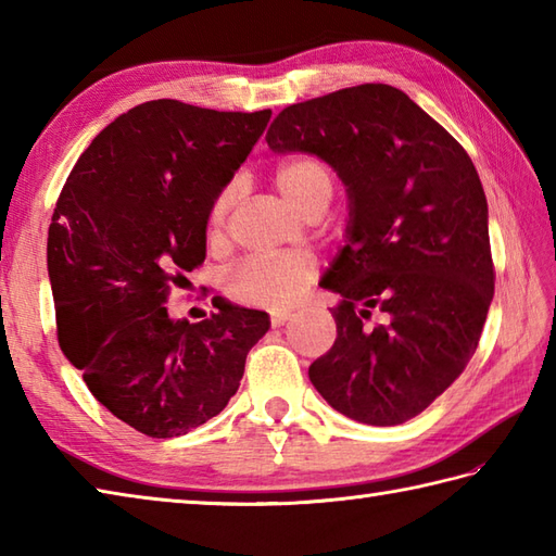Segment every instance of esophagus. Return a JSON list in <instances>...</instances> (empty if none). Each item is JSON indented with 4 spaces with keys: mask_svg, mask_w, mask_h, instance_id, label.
Here are the masks:
<instances>
[{
    "mask_svg": "<svg viewBox=\"0 0 556 556\" xmlns=\"http://www.w3.org/2000/svg\"><path fill=\"white\" fill-rule=\"evenodd\" d=\"M293 317V313L291 311H271L269 313V320H271V327H281V325H287L289 320Z\"/></svg>",
    "mask_w": 556,
    "mask_h": 556,
    "instance_id": "obj_1",
    "label": "esophagus"
}]
</instances>
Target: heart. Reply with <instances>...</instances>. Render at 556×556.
Segmentation results:
<instances>
[{"label": "heart", "mask_w": 556, "mask_h": 556, "mask_svg": "<svg viewBox=\"0 0 556 556\" xmlns=\"http://www.w3.org/2000/svg\"><path fill=\"white\" fill-rule=\"evenodd\" d=\"M275 186L281 198L303 217L325 212L332 200V172L317 157H289L277 164ZM236 186H227L215 198L207 215L210 236H219L233 205ZM315 277V260L303 253L251 255L229 269L227 293L245 305H281L308 287Z\"/></svg>", "instance_id": "heart-1"}]
</instances>
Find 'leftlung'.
Wrapping results in <instances>:
<instances>
[{"label": "left lung", "mask_w": 556, "mask_h": 556, "mask_svg": "<svg viewBox=\"0 0 556 556\" xmlns=\"http://www.w3.org/2000/svg\"><path fill=\"white\" fill-rule=\"evenodd\" d=\"M271 152H305L349 195L344 248L320 279L337 341L308 377L329 406L399 425L464 372L494 296L488 200L473 162L404 90L365 83L281 110ZM377 307L386 323L362 327Z\"/></svg>", "instance_id": "left-lung-1"}]
</instances>
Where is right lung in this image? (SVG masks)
<instances>
[{
  "instance_id": "1",
  "label": "right lung",
  "mask_w": 556,
  "mask_h": 556,
  "mask_svg": "<svg viewBox=\"0 0 556 556\" xmlns=\"http://www.w3.org/2000/svg\"><path fill=\"white\" fill-rule=\"evenodd\" d=\"M269 116L138 104L92 138L56 200L47 271L59 346L92 396L148 437L215 418L269 329L267 313L224 301L195 325L164 308L203 265L210 207Z\"/></svg>"
}]
</instances>
